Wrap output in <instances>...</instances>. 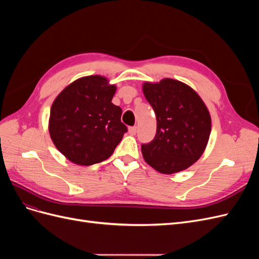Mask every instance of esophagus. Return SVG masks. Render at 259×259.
I'll return each instance as SVG.
<instances>
[{
    "mask_svg": "<svg viewBox=\"0 0 259 259\" xmlns=\"http://www.w3.org/2000/svg\"><path fill=\"white\" fill-rule=\"evenodd\" d=\"M128 133H130L131 135H136L137 127H136V126H131V127H128Z\"/></svg>",
    "mask_w": 259,
    "mask_h": 259,
    "instance_id": "obj_1",
    "label": "esophagus"
}]
</instances>
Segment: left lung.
I'll list each match as a JSON object with an SVG mask.
<instances>
[{
    "label": "left lung",
    "mask_w": 259,
    "mask_h": 259,
    "mask_svg": "<svg viewBox=\"0 0 259 259\" xmlns=\"http://www.w3.org/2000/svg\"><path fill=\"white\" fill-rule=\"evenodd\" d=\"M144 94L156 116V134L142 145L144 159L160 173L173 174L198 161L210 134V116L189 86L164 79L145 83Z\"/></svg>",
    "instance_id": "8db88e82"
}]
</instances>
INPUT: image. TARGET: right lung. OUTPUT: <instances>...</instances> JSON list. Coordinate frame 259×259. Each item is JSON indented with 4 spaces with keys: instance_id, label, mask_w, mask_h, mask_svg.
I'll list each match as a JSON object with an SVG mask.
<instances>
[{
    "instance_id": "1",
    "label": "right lung",
    "mask_w": 259,
    "mask_h": 259,
    "mask_svg": "<svg viewBox=\"0 0 259 259\" xmlns=\"http://www.w3.org/2000/svg\"><path fill=\"white\" fill-rule=\"evenodd\" d=\"M116 88L106 77H81L62 91L51 108L50 134L53 143L68 160L92 165L110 156L126 125L122 109L111 103Z\"/></svg>"
}]
</instances>
